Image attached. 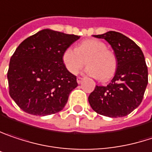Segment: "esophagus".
I'll use <instances>...</instances> for the list:
<instances>
[{
    "label": "esophagus",
    "mask_w": 152,
    "mask_h": 152,
    "mask_svg": "<svg viewBox=\"0 0 152 152\" xmlns=\"http://www.w3.org/2000/svg\"><path fill=\"white\" fill-rule=\"evenodd\" d=\"M82 80H83V78H82V77H78V78H77V82H78L79 84H80V83L82 82Z\"/></svg>",
    "instance_id": "esophagus-1"
}]
</instances>
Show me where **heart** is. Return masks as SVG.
<instances>
[{
	"mask_svg": "<svg viewBox=\"0 0 152 152\" xmlns=\"http://www.w3.org/2000/svg\"><path fill=\"white\" fill-rule=\"evenodd\" d=\"M88 65L86 72L98 78L101 81L110 80L117 69V58L115 52L107 49L104 42L98 39H86L76 49L67 48L62 55V62L66 70L76 74L84 66Z\"/></svg>",
	"mask_w": 152,
	"mask_h": 152,
	"instance_id": "1",
	"label": "heart"
}]
</instances>
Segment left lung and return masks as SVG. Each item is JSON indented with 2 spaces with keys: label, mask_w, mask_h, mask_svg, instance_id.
I'll return each mask as SVG.
<instances>
[{
  "label": "left lung",
  "mask_w": 152,
  "mask_h": 152,
  "mask_svg": "<svg viewBox=\"0 0 152 152\" xmlns=\"http://www.w3.org/2000/svg\"><path fill=\"white\" fill-rule=\"evenodd\" d=\"M105 39L117 58V69L107 86H96L90 94L91 107L102 115L123 117L141 104L148 84V69L140 47L115 31L94 36Z\"/></svg>",
  "instance_id": "1"
}]
</instances>
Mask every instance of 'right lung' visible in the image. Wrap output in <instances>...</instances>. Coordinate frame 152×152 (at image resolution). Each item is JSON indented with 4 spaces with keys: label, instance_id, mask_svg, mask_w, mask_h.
Returning <instances> with one entry per match:
<instances>
[{
    "label": "right lung",
    "instance_id": "1",
    "mask_svg": "<svg viewBox=\"0 0 152 152\" xmlns=\"http://www.w3.org/2000/svg\"><path fill=\"white\" fill-rule=\"evenodd\" d=\"M80 38L43 29L23 40L10 58V97L24 112L48 115L61 111L78 86L62 62L64 50Z\"/></svg>",
    "mask_w": 152,
    "mask_h": 152
}]
</instances>
